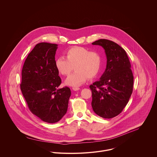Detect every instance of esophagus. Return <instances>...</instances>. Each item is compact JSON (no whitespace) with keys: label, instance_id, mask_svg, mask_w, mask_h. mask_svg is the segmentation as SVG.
<instances>
[{"label":"esophagus","instance_id":"obj_1","mask_svg":"<svg viewBox=\"0 0 157 157\" xmlns=\"http://www.w3.org/2000/svg\"><path fill=\"white\" fill-rule=\"evenodd\" d=\"M80 89V88H78V87H73L72 88V90H75V91H76V90H79Z\"/></svg>","mask_w":157,"mask_h":157}]
</instances>
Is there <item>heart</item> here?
I'll list each match as a JSON object with an SVG mask.
<instances>
[{
  "label": "heart",
  "mask_w": 157,
  "mask_h": 157,
  "mask_svg": "<svg viewBox=\"0 0 157 157\" xmlns=\"http://www.w3.org/2000/svg\"><path fill=\"white\" fill-rule=\"evenodd\" d=\"M66 58L59 57L55 60V66L58 72L64 76L68 75L73 70L75 71L69 76L65 85L78 87L85 83L88 78L92 79L100 72L103 66L101 55L90 49L75 46L66 52Z\"/></svg>",
  "instance_id": "heart-1"
}]
</instances>
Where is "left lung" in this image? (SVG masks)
Here are the masks:
<instances>
[{
  "instance_id": "obj_1",
  "label": "left lung",
  "mask_w": 157,
  "mask_h": 157,
  "mask_svg": "<svg viewBox=\"0 0 157 157\" xmlns=\"http://www.w3.org/2000/svg\"><path fill=\"white\" fill-rule=\"evenodd\" d=\"M92 44L102 46L107 59L106 69L100 80L90 86L92 108L98 116L111 118L121 112L132 93L131 63L124 49L112 41L100 39Z\"/></svg>"
}]
</instances>
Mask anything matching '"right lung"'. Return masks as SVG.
<instances>
[{
	"label": "right lung",
	"instance_id": "right-lung-1",
	"mask_svg": "<svg viewBox=\"0 0 157 157\" xmlns=\"http://www.w3.org/2000/svg\"><path fill=\"white\" fill-rule=\"evenodd\" d=\"M57 46L37 44L26 59L22 71L21 90L29 110L49 123L58 122L66 114L71 95L68 87L57 88L62 82L55 66Z\"/></svg>",
	"mask_w": 157,
	"mask_h": 157
}]
</instances>
